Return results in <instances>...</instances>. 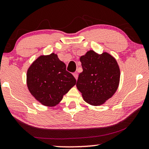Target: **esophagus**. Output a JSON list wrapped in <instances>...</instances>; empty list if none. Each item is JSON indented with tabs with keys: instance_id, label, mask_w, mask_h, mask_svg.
<instances>
[{
	"instance_id": "1",
	"label": "esophagus",
	"mask_w": 149,
	"mask_h": 149,
	"mask_svg": "<svg viewBox=\"0 0 149 149\" xmlns=\"http://www.w3.org/2000/svg\"><path fill=\"white\" fill-rule=\"evenodd\" d=\"M73 75H74V76L75 77V79H77V77H78V74H77V72H74V74H73Z\"/></svg>"
}]
</instances>
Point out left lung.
<instances>
[{"label": "left lung", "instance_id": "left-lung-1", "mask_svg": "<svg viewBox=\"0 0 149 149\" xmlns=\"http://www.w3.org/2000/svg\"><path fill=\"white\" fill-rule=\"evenodd\" d=\"M83 72L76 86L84 99L92 105L103 104L118 88L120 71L116 60L107 53L98 54L90 51L80 57Z\"/></svg>", "mask_w": 149, "mask_h": 149}]
</instances>
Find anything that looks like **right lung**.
<instances>
[{
    "label": "right lung",
    "instance_id": "right-lung-1",
    "mask_svg": "<svg viewBox=\"0 0 149 149\" xmlns=\"http://www.w3.org/2000/svg\"><path fill=\"white\" fill-rule=\"evenodd\" d=\"M27 84L36 99L44 105L54 106L76 84V79L57 55L52 53L33 63L27 73Z\"/></svg>",
    "mask_w": 149,
    "mask_h": 149
}]
</instances>
